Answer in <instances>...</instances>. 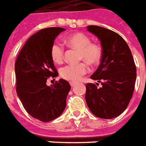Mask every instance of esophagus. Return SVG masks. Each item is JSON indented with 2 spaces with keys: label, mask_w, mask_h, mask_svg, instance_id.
Returning <instances> with one entry per match:
<instances>
[{
  "label": "esophagus",
  "mask_w": 146,
  "mask_h": 146,
  "mask_svg": "<svg viewBox=\"0 0 146 146\" xmlns=\"http://www.w3.org/2000/svg\"><path fill=\"white\" fill-rule=\"evenodd\" d=\"M70 85H71V87H73V86H75V85H76V82H70Z\"/></svg>",
  "instance_id": "obj_1"
}]
</instances>
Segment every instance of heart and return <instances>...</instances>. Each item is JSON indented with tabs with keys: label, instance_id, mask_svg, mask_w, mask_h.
<instances>
[{
	"label": "heart",
	"instance_id": "b5f03b06",
	"mask_svg": "<svg viewBox=\"0 0 146 146\" xmlns=\"http://www.w3.org/2000/svg\"><path fill=\"white\" fill-rule=\"evenodd\" d=\"M64 42L71 48L79 51L78 60H84L88 64L96 66L101 61L102 48L98 43L91 42V38L82 32H77L68 35L64 38ZM50 56L52 61L56 64H61L64 57V49L61 44L54 42L50 48ZM89 71L86 63L78 64H68L60 68V74L62 78L71 82L80 80Z\"/></svg>",
	"mask_w": 146,
	"mask_h": 146
}]
</instances>
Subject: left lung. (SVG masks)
Here are the masks:
<instances>
[{
    "mask_svg": "<svg viewBox=\"0 0 146 146\" xmlns=\"http://www.w3.org/2000/svg\"><path fill=\"white\" fill-rule=\"evenodd\" d=\"M87 30L101 41L102 56L97 71L90 76L99 84L86 85V101L93 114L101 119H113L125 111L133 96L136 66L131 49L117 33L98 26Z\"/></svg>",
    "mask_w": 146,
    "mask_h": 146,
    "instance_id": "left-lung-1",
    "label": "left lung"
}]
</instances>
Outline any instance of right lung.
<instances>
[{"instance_id": "1", "label": "right lung", "mask_w": 146, "mask_h": 146, "mask_svg": "<svg viewBox=\"0 0 146 146\" xmlns=\"http://www.w3.org/2000/svg\"><path fill=\"white\" fill-rule=\"evenodd\" d=\"M64 31L61 27H48L35 33L23 46L15 63L17 95L26 111L42 122L53 120L63 113L71 90L64 79L51 86L46 85L48 78L58 75L50 48Z\"/></svg>"}]
</instances>
